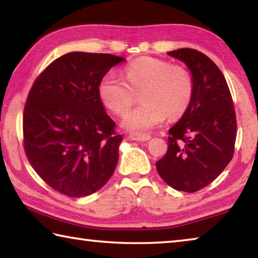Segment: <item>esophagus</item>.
Instances as JSON below:
<instances>
[{"label":"esophagus","instance_id":"esophagus-1","mask_svg":"<svg viewBox=\"0 0 258 258\" xmlns=\"http://www.w3.org/2000/svg\"><path fill=\"white\" fill-rule=\"evenodd\" d=\"M128 138L131 140H134V141H140V142H143V141H148V140H150V135L149 134H141V133H131L128 135Z\"/></svg>","mask_w":258,"mask_h":258}]
</instances>
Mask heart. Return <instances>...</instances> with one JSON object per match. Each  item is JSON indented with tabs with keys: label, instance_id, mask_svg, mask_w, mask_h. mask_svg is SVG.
<instances>
[{
	"label": "heart",
	"instance_id": "b5f03b06",
	"mask_svg": "<svg viewBox=\"0 0 258 258\" xmlns=\"http://www.w3.org/2000/svg\"><path fill=\"white\" fill-rule=\"evenodd\" d=\"M125 81L107 73L98 84V94L108 109L121 116L140 95L142 104L124 117L123 126L142 133L159 125L166 116L177 119L189 109L194 99L195 81L187 68L163 59L142 56L124 69Z\"/></svg>",
	"mask_w": 258,
	"mask_h": 258
}]
</instances>
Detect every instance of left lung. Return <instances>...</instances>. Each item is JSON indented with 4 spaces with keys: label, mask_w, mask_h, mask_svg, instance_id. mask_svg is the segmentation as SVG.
Masks as SVG:
<instances>
[{
    "label": "left lung",
    "mask_w": 258,
    "mask_h": 258,
    "mask_svg": "<svg viewBox=\"0 0 258 258\" xmlns=\"http://www.w3.org/2000/svg\"><path fill=\"white\" fill-rule=\"evenodd\" d=\"M167 54L189 67L195 93L186 112L168 130L167 152L156 168L175 190L196 192L211 184L232 159L237 117L228 83L212 59L195 49Z\"/></svg>",
    "instance_id": "left-lung-1"
}]
</instances>
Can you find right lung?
<instances>
[{
    "instance_id": "add662e5",
    "label": "right lung",
    "mask_w": 258,
    "mask_h": 258,
    "mask_svg": "<svg viewBox=\"0 0 258 258\" xmlns=\"http://www.w3.org/2000/svg\"><path fill=\"white\" fill-rule=\"evenodd\" d=\"M124 60L109 53L71 52L52 61L33 83L24 108L25 154L59 194L92 195L115 171L123 137L104 111L98 84Z\"/></svg>"
}]
</instances>
